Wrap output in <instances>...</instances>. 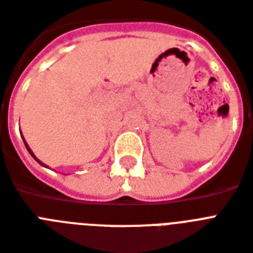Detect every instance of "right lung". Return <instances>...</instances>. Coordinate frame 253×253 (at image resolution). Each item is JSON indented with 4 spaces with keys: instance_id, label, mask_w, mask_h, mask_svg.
Returning <instances> with one entry per match:
<instances>
[{
    "instance_id": "obj_1",
    "label": "right lung",
    "mask_w": 253,
    "mask_h": 253,
    "mask_svg": "<svg viewBox=\"0 0 253 253\" xmlns=\"http://www.w3.org/2000/svg\"><path fill=\"white\" fill-rule=\"evenodd\" d=\"M23 142H25V146H26V148H27V151H29V152H30V155H31V156H33V158H34V159H35V160H37V162H38V163H39V164H42V166H44V164H43V163H41V162H39V160H38V159H37V158H35V155H34V154H33V151L30 150V147H29V146H27V143H26V140H25V139H23Z\"/></svg>"
}]
</instances>
